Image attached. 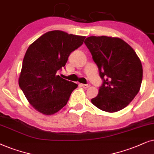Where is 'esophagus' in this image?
<instances>
[{"label":"esophagus","instance_id":"1","mask_svg":"<svg viewBox=\"0 0 154 154\" xmlns=\"http://www.w3.org/2000/svg\"><path fill=\"white\" fill-rule=\"evenodd\" d=\"M80 85L83 88H85V89H87V88H89L90 87V84H87V85H85V84H81Z\"/></svg>","mask_w":154,"mask_h":154}]
</instances>
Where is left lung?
I'll use <instances>...</instances> for the list:
<instances>
[{
	"mask_svg": "<svg viewBox=\"0 0 154 154\" xmlns=\"http://www.w3.org/2000/svg\"><path fill=\"white\" fill-rule=\"evenodd\" d=\"M85 43L103 79L91 103L108 112L123 109L140 89L143 76L140 59L134 49L120 38L89 36Z\"/></svg>",
	"mask_w": 154,
	"mask_h": 154,
	"instance_id": "obj_1",
	"label": "left lung"
}]
</instances>
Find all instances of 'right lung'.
I'll return each instance as SVG.
<instances>
[{"mask_svg": "<svg viewBox=\"0 0 154 154\" xmlns=\"http://www.w3.org/2000/svg\"><path fill=\"white\" fill-rule=\"evenodd\" d=\"M85 38L55 30L43 34L29 46L22 62L19 86L37 111L49 116L67 104L78 85L62 78L58 72Z\"/></svg>", "mask_w": 154, "mask_h": 154, "instance_id": "obj_1", "label": "right lung"}]
</instances>
